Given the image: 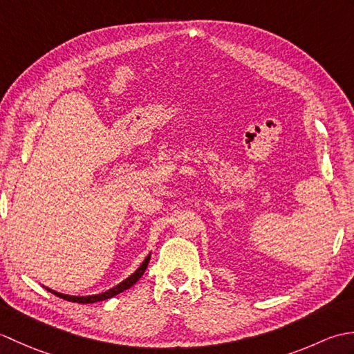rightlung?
<instances>
[{
  "instance_id": "add662e5",
  "label": "right lung",
  "mask_w": 354,
  "mask_h": 354,
  "mask_svg": "<svg viewBox=\"0 0 354 354\" xmlns=\"http://www.w3.org/2000/svg\"><path fill=\"white\" fill-rule=\"evenodd\" d=\"M149 260H150V255H147L146 257V260L141 263V266L135 270V272L131 275V277H127L124 281H122L120 284H117L115 288H112V289H109V290H106V292H103V293H99V295H88V297H71V295H64V293H59V292H55V290H51V289H47V290H50L51 293H55L56 297H59V298H64V299H66V301H73V303H80V304H89V303H97V301H104V299H108V298H112V297H115V295H118L120 292H123V290H126V289H129V288H132V286L137 283L140 278H141V275L145 274V270H146V268H147V265H149Z\"/></svg>"
}]
</instances>
